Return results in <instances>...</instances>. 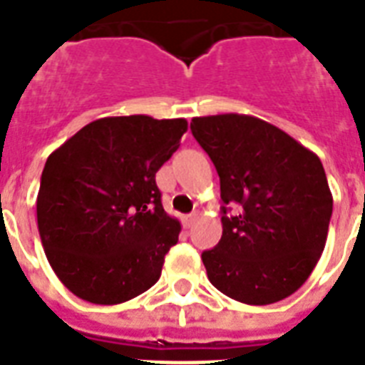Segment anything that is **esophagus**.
Returning a JSON list of instances; mask_svg holds the SVG:
<instances>
[{
	"mask_svg": "<svg viewBox=\"0 0 365 365\" xmlns=\"http://www.w3.org/2000/svg\"><path fill=\"white\" fill-rule=\"evenodd\" d=\"M197 217H199V214H189V216L183 217V223H185V227H191Z\"/></svg>",
	"mask_w": 365,
	"mask_h": 365,
	"instance_id": "34e87169",
	"label": "esophagus"
}]
</instances>
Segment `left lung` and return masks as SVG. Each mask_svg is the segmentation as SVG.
Segmentation results:
<instances>
[{"label":"left lung","mask_w":365,"mask_h":365,"mask_svg":"<svg viewBox=\"0 0 365 365\" xmlns=\"http://www.w3.org/2000/svg\"><path fill=\"white\" fill-rule=\"evenodd\" d=\"M191 132L216 166L222 240L202 252L212 286L246 305H271L305 284L324 252L334 197L317 153L271 123L223 113ZM237 202L241 212L227 214Z\"/></svg>","instance_id":"8db88e82"}]
</instances>
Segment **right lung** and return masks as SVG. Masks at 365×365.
Returning <instances> with one entry per match:
<instances>
[{"label":"right lung","mask_w":365,"mask_h":365,"mask_svg":"<svg viewBox=\"0 0 365 365\" xmlns=\"http://www.w3.org/2000/svg\"><path fill=\"white\" fill-rule=\"evenodd\" d=\"M185 130V119L104 117L48 155L37 229L48 263L71 294L94 305H119L159 280L182 225L163 208L155 174Z\"/></svg>","instance_id":"1"}]
</instances>
